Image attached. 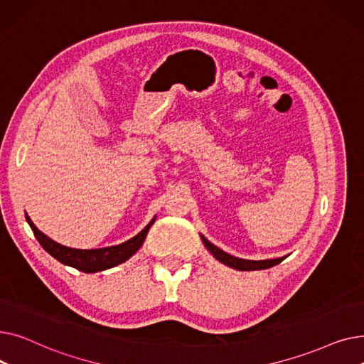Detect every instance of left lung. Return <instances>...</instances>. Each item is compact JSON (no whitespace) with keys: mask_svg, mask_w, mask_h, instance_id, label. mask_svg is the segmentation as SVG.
Returning <instances> with one entry per match:
<instances>
[{"mask_svg":"<svg viewBox=\"0 0 364 364\" xmlns=\"http://www.w3.org/2000/svg\"><path fill=\"white\" fill-rule=\"evenodd\" d=\"M200 239L205 245L206 250L214 255L215 259H218L220 262H223L227 267H232L235 270L239 272H252V270H264V269H272V267L280 264L286 257H280V258H272V259H259V261H254V259H245V258H237L233 257L230 254L224 252L223 250H220L218 246H215L214 243L209 242L203 235H200Z\"/></svg>","mask_w":364,"mask_h":364,"instance_id":"obj_1","label":"left lung"}]
</instances>
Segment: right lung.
<instances>
[{
	"mask_svg": "<svg viewBox=\"0 0 364 364\" xmlns=\"http://www.w3.org/2000/svg\"><path fill=\"white\" fill-rule=\"evenodd\" d=\"M25 217H26L29 227L32 228L36 240L40 242V245L51 257H54L59 262L73 267V269L84 272V273L103 272V270L112 269V267H117V265L125 262L127 259H129L143 246L144 239L149 233V228L156 220V217H153L151 221L143 228L139 235H136L124 243L106 246V247H97V250H76V247H69V246L60 245L55 240L50 239L41 230H38L36 225L32 223V220L29 218L28 214H25Z\"/></svg>",
	"mask_w": 364,
	"mask_h": 364,
	"instance_id": "obj_1",
	"label": "right lung"
}]
</instances>
